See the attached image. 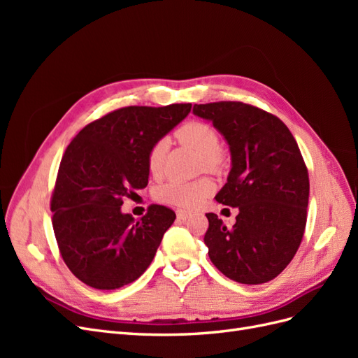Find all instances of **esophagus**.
Listing matches in <instances>:
<instances>
[{
    "label": "esophagus",
    "mask_w": 358,
    "mask_h": 358,
    "mask_svg": "<svg viewBox=\"0 0 358 358\" xmlns=\"http://www.w3.org/2000/svg\"><path fill=\"white\" fill-rule=\"evenodd\" d=\"M176 215H178V218H179V220H182V221H183V220H188V218H189V216H191V212H188V210H182V209H180V210H178V212H176Z\"/></svg>",
    "instance_id": "1"
}]
</instances>
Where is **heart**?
Segmentation results:
<instances>
[{
    "label": "heart",
    "mask_w": 358,
    "mask_h": 358,
    "mask_svg": "<svg viewBox=\"0 0 358 358\" xmlns=\"http://www.w3.org/2000/svg\"><path fill=\"white\" fill-rule=\"evenodd\" d=\"M176 137L182 145L196 150L201 155V166L208 170H215L220 166V137L215 129L204 122H188L176 131ZM166 146L157 143L148 154V169L152 175H158L164 161ZM213 183L208 178H201L191 182L169 180L158 188L157 199L162 203L179 206V208H197L210 196Z\"/></svg>",
    "instance_id": "b5f03b06"
}]
</instances>
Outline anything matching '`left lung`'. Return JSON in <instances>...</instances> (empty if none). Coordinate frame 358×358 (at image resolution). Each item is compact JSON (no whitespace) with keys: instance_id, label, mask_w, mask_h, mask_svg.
<instances>
[{"instance_id":"1","label":"left lung","mask_w":358,"mask_h":358,"mask_svg":"<svg viewBox=\"0 0 358 358\" xmlns=\"http://www.w3.org/2000/svg\"><path fill=\"white\" fill-rule=\"evenodd\" d=\"M229 145L231 169L215 199L239 209L233 229L206 213L204 243L215 267L239 284L275 279L289 264L306 225L309 178L287 125L239 101L194 104Z\"/></svg>"}]
</instances>
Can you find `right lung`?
Masks as SVG:
<instances>
[{"mask_svg":"<svg viewBox=\"0 0 358 358\" xmlns=\"http://www.w3.org/2000/svg\"><path fill=\"white\" fill-rule=\"evenodd\" d=\"M191 104L129 106L86 125L67 146L50 210L61 255L71 273L95 289L134 282L152 263L176 215L149 206L140 221L124 197L148 185V154L188 116Z\"/></svg>","mask_w":358,"mask_h":358,"instance_id":"right-lung-1","label":"right lung"}]
</instances>
